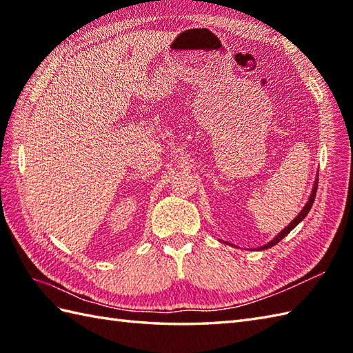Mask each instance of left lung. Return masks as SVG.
I'll return each instance as SVG.
<instances>
[{"instance_id": "left-lung-1", "label": "left lung", "mask_w": 353, "mask_h": 353, "mask_svg": "<svg viewBox=\"0 0 353 353\" xmlns=\"http://www.w3.org/2000/svg\"><path fill=\"white\" fill-rule=\"evenodd\" d=\"M319 177V176H317ZM317 183H319V181L316 179V182H314V185H312V191H311V196H310V199H308V203H306L305 206H303V209L301 212H299V215L296 216L294 220H292L287 228H285L282 232H279V234H277L272 241L270 243H267V244H264V245H261V247H258V250H265V249H270V247H273V245H276L277 243L281 241V239H283L285 236H287L290 232L294 229L299 223H301L306 215H308V212L311 211V208H312V203H314V199H316V192H317ZM229 244V243H228ZM229 245H232V244H229Z\"/></svg>"}]
</instances>
